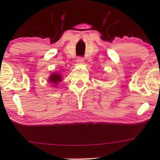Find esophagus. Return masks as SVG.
Masks as SVG:
<instances>
[{"label": "esophagus", "instance_id": "34e87169", "mask_svg": "<svg viewBox=\"0 0 160 160\" xmlns=\"http://www.w3.org/2000/svg\"><path fill=\"white\" fill-rule=\"evenodd\" d=\"M77 65H81V64L83 63V62H84V59H83V57H82V56H79L78 58L77 59Z\"/></svg>", "mask_w": 160, "mask_h": 160}]
</instances>
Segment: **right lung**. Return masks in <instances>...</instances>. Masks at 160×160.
Segmentation results:
<instances>
[{"instance_id": "1", "label": "right lung", "mask_w": 160, "mask_h": 160, "mask_svg": "<svg viewBox=\"0 0 160 160\" xmlns=\"http://www.w3.org/2000/svg\"><path fill=\"white\" fill-rule=\"evenodd\" d=\"M61 80H62V78H61L60 74L54 72V73H52L50 76L49 82L51 83H53V84H57V83H59V82H60Z\"/></svg>"}]
</instances>
